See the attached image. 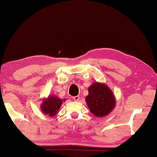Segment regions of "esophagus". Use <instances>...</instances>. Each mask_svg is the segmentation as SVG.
<instances>
[{"instance_id":"1","label":"esophagus","mask_w":157,"mask_h":157,"mask_svg":"<svg viewBox=\"0 0 157 157\" xmlns=\"http://www.w3.org/2000/svg\"><path fill=\"white\" fill-rule=\"evenodd\" d=\"M73 99L75 101H79V96H74V97L73 98Z\"/></svg>"}]
</instances>
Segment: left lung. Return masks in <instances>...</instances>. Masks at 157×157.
<instances>
[{"mask_svg":"<svg viewBox=\"0 0 157 157\" xmlns=\"http://www.w3.org/2000/svg\"><path fill=\"white\" fill-rule=\"evenodd\" d=\"M86 101L90 111L96 117L107 115L115 106V99L111 90L105 84L94 83L88 88Z\"/></svg>","mask_w":157,"mask_h":157,"instance_id":"obj_1","label":"left lung"}]
</instances>
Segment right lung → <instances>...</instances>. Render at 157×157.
<instances>
[{
  "label": "right lung",
  "mask_w": 157,
  "mask_h": 157,
  "mask_svg": "<svg viewBox=\"0 0 157 157\" xmlns=\"http://www.w3.org/2000/svg\"><path fill=\"white\" fill-rule=\"evenodd\" d=\"M62 104V100L55 96H49V98L42 102L41 110L44 114L53 116L56 114Z\"/></svg>",
  "instance_id": "1"
}]
</instances>
